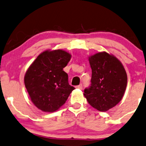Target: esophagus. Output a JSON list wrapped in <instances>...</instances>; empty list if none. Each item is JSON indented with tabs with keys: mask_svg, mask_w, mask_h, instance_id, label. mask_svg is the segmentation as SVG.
<instances>
[{
	"mask_svg": "<svg viewBox=\"0 0 146 146\" xmlns=\"http://www.w3.org/2000/svg\"><path fill=\"white\" fill-rule=\"evenodd\" d=\"M76 87L77 89H83V85H82V84H80V85H77V86H76L75 87Z\"/></svg>",
	"mask_w": 146,
	"mask_h": 146,
	"instance_id": "esophagus-1",
	"label": "esophagus"
}]
</instances>
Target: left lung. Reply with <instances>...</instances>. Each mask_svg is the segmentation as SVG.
<instances>
[{
	"label": "left lung",
	"instance_id": "1",
	"mask_svg": "<svg viewBox=\"0 0 146 146\" xmlns=\"http://www.w3.org/2000/svg\"><path fill=\"white\" fill-rule=\"evenodd\" d=\"M92 75L84 96L93 108L107 111L120 102L127 83L123 65L115 56L100 52L89 57Z\"/></svg>",
	"mask_w": 146,
	"mask_h": 146
}]
</instances>
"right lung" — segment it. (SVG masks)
I'll list each match as a JSON object with an SVG mask.
<instances>
[{"label":"right lung","mask_w":146,"mask_h":146,"mask_svg":"<svg viewBox=\"0 0 146 146\" xmlns=\"http://www.w3.org/2000/svg\"><path fill=\"white\" fill-rule=\"evenodd\" d=\"M65 50H46L33 62L24 82L31 100L44 112H54L65 104L75 87L68 82L63 69L71 59Z\"/></svg>","instance_id":"obj_1"}]
</instances>
